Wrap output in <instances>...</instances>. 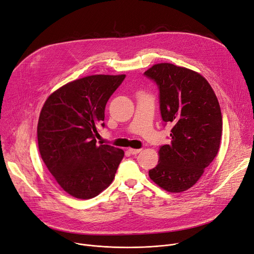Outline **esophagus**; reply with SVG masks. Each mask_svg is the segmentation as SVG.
I'll return each mask as SVG.
<instances>
[{"instance_id":"1","label":"esophagus","mask_w":254,"mask_h":254,"mask_svg":"<svg viewBox=\"0 0 254 254\" xmlns=\"http://www.w3.org/2000/svg\"><path fill=\"white\" fill-rule=\"evenodd\" d=\"M128 151L131 153V154H137L141 151V149H136V148H129Z\"/></svg>"}]
</instances>
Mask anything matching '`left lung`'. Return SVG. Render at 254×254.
I'll use <instances>...</instances> for the list:
<instances>
[{"label":"left lung","instance_id":"left-lung-1","mask_svg":"<svg viewBox=\"0 0 254 254\" xmlns=\"http://www.w3.org/2000/svg\"><path fill=\"white\" fill-rule=\"evenodd\" d=\"M157 84L164 125L171 124V142L160 147L159 163L148 174L162 189L188 190L217 156L222 114L211 85L199 73L170 63L144 72Z\"/></svg>","mask_w":254,"mask_h":254}]
</instances>
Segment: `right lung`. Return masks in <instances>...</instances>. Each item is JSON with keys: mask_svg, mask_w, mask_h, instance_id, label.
<instances>
[{"mask_svg": "<svg viewBox=\"0 0 254 254\" xmlns=\"http://www.w3.org/2000/svg\"><path fill=\"white\" fill-rule=\"evenodd\" d=\"M126 74H95L75 80L49 96L39 115L38 147L49 171L69 195L97 196L112 183L123 149L96 145L97 127H105L107 102Z\"/></svg>", "mask_w": 254, "mask_h": 254, "instance_id": "obj_1", "label": "right lung"}]
</instances>
